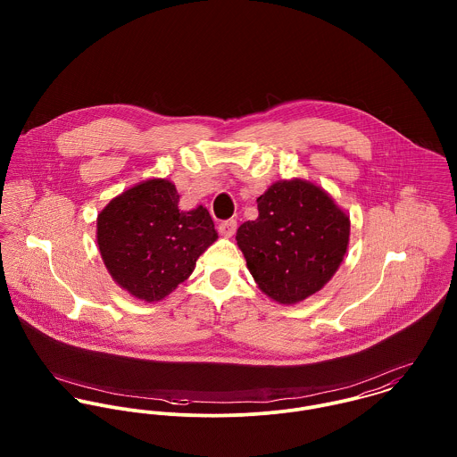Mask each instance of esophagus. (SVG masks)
<instances>
[{
	"label": "esophagus",
	"mask_w": 457,
	"mask_h": 457,
	"mask_svg": "<svg viewBox=\"0 0 457 457\" xmlns=\"http://www.w3.org/2000/svg\"><path fill=\"white\" fill-rule=\"evenodd\" d=\"M237 228V221L236 220H223L220 225H218V230L223 237H232L234 232Z\"/></svg>",
	"instance_id": "obj_1"
}]
</instances>
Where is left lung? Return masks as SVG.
Wrapping results in <instances>:
<instances>
[{
    "label": "left lung",
    "mask_w": 457,
    "mask_h": 457,
    "mask_svg": "<svg viewBox=\"0 0 457 457\" xmlns=\"http://www.w3.org/2000/svg\"><path fill=\"white\" fill-rule=\"evenodd\" d=\"M259 218L237 228V246L265 295L295 304L334 276L348 248L350 220L303 179L278 181L257 198Z\"/></svg>",
    "instance_id": "1"
}]
</instances>
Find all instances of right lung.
<instances>
[{
    "mask_svg": "<svg viewBox=\"0 0 457 457\" xmlns=\"http://www.w3.org/2000/svg\"><path fill=\"white\" fill-rule=\"evenodd\" d=\"M167 179H147L112 198L98 214L96 241L114 281L154 303L190 278L196 259L218 239L202 205L179 211Z\"/></svg>",
    "mask_w": 457,
    "mask_h": 457,
    "instance_id": "add662e5",
    "label": "right lung"
}]
</instances>
